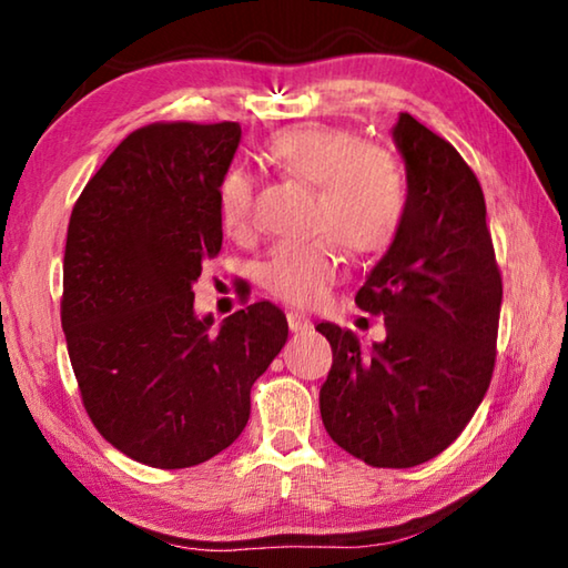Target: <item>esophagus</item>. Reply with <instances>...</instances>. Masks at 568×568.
<instances>
[{"label":"esophagus","mask_w":568,"mask_h":568,"mask_svg":"<svg viewBox=\"0 0 568 568\" xmlns=\"http://www.w3.org/2000/svg\"><path fill=\"white\" fill-rule=\"evenodd\" d=\"M287 328H291L293 333H305V331L313 328V321L307 318V315H303V313L287 311Z\"/></svg>","instance_id":"obj_1"}]
</instances>
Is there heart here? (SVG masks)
<instances>
[{
  "label": "heart",
  "instance_id": "1",
  "mask_svg": "<svg viewBox=\"0 0 568 568\" xmlns=\"http://www.w3.org/2000/svg\"><path fill=\"white\" fill-rule=\"evenodd\" d=\"M263 158L315 187L307 227L318 230L275 245L263 263V285L291 305H321L343 275L341 243L355 255H381L396 243L408 205L406 178L388 150L331 124L277 130ZM217 217L225 233H247L253 182L245 170L220 178Z\"/></svg>",
  "mask_w": 568,
  "mask_h": 568
}]
</instances>
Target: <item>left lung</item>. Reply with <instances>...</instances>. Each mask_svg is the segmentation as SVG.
<instances>
[{
	"mask_svg": "<svg viewBox=\"0 0 568 568\" xmlns=\"http://www.w3.org/2000/svg\"><path fill=\"white\" fill-rule=\"evenodd\" d=\"M393 140L406 162V220L355 295L383 315L386 341L361 351L338 325L315 331L333 348L321 388L328 436L368 466L410 468L454 444L484 400L504 285L474 170L408 112Z\"/></svg>",
	"mask_w": 568,
	"mask_h": 568,
	"instance_id": "obj_1",
	"label": "left lung"
}]
</instances>
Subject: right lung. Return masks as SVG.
<instances>
[{"instance_id": "1", "label": "right lung", "mask_w": 568, "mask_h": 568, "mask_svg": "<svg viewBox=\"0 0 568 568\" xmlns=\"http://www.w3.org/2000/svg\"><path fill=\"white\" fill-rule=\"evenodd\" d=\"M240 124L155 122L130 132L72 207L62 331L94 428L155 468L205 464L243 434L250 388L287 341L261 301L197 318L203 263L223 247L217 185Z\"/></svg>"}]
</instances>
